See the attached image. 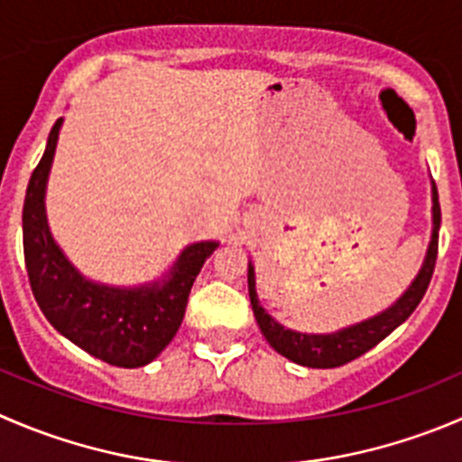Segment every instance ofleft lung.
<instances>
[{
    "mask_svg": "<svg viewBox=\"0 0 462 462\" xmlns=\"http://www.w3.org/2000/svg\"><path fill=\"white\" fill-rule=\"evenodd\" d=\"M431 196H433L431 244H429L427 257H424V263L422 268H420L418 277L411 282L409 289L404 291V295H402L393 307H388L386 311L377 313V316L368 318V320L345 327V329L331 331V334H302V331H293L282 327L280 322H277L275 318L268 316L266 309L259 304L257 291H254V268L253 263H248L250 304H253V311H254V318H257L259 329H262V334L266 336V340L271 343L273 350L280 352L282 356H286V359L293 361V364L307 365V368H338V365H345V364H350V361L359 359L361 355L373 350L374 345L382 343L393 329H397V327H400L402 322L415 311L420 300L424 298V293H427L429 289V282H431L433 268H436L438 230H440V203H438L436 185L431 187Z\"/></svg>",
    "mask_w": 462,
    "mask_h": 462,
    "instance_id": "obj_1",
    "label": "left lung"
}]
</instances>
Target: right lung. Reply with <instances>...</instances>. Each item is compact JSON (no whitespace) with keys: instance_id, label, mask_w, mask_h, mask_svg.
<instances>
[{"instance_id":"right-lung-1","label":"right lung","mask_w":462,"mask_h":462,"mask_svg":"<svg viewBox=\"0 0 462 462\" xmlns=\"http://www.w3.org/2000/svg\"><path fill=\"white\" fill-rule=\"evenodd\" d=\"M60 126L62 117L53 124L42 160L31 173L22 209L31 291L47 320L80 350L117 368H140L171 343L196 275L218 244L187 245L167 280L153 284L119 289L85 280L56 245L44 214V189Z\"/></svg>"}]
</instances>
